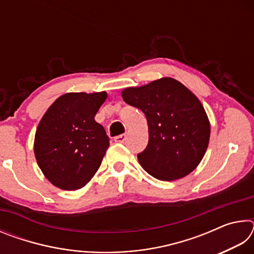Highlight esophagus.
Segmentation results:
<instances>
[{
    "label": "esophagus",
    "mask_w": 254,
    "mask_h": 254,
    "mask_svg": "<svg viewBox=\"0 0 254 254\" xmlns=\"http://www.w3.org/2000/svg\"><path fill=\"white\" fill-rule=\"evenodd\" d=\"M126 140H127L126 134H120V135H117L114 137V141H115V142H118V143H123Z\"/></svg>",
    "instance_id": "obj_1"
}]
</instances>
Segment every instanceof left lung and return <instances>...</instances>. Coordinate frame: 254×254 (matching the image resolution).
Masks as SVG:
<instances>
[{
    "label": "left lung",
    "mask_w": 254,
    "mask_h": 254,
    "mask_svg": "<svg viewBox=\"0 0 254 254\" xmlns=\"http://www.w3.org/2000/svg\"><path fill=\"white\" fill-rule=\"evenodd\" d=\"M122 97L147 118L148 145L137 153L142 168L166 182L190 174L204 157L210 133L198 98L178 80L167 77L126 88Z\"/></svg>",
    "instance_id": "8db88e82"
}]
</instances>
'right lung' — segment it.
I'll list each match as a JSON object with an SVG mask.
<instances>
[{
	"label": "right lung",
	"instance_id": "right-lung-1",
	"mask_svg": "<svg viewBox=\"0 0 254 254\" xmlns=\"http://www.w3.org/2000/svg\"><path fill=\"white\" fill-rule=\"evenodd\" d=\"M106 97L105 92L67 93L42 117L34 137V154L56 187L76 190L100 168L110 139L94 118Z\"/></svg>",
	"mask_w": 254,
	"mask_h": 254
}]
</instances>
